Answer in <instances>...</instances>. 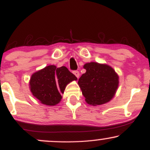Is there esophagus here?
I'll use <instances>...</instances> for the list:
<instances>
[{"label":"esophagus","instance_id":"34e87169","mask_svg":"<svg viewBox=\"0 0 150 150\" xmlns=\"http://www.w3.org/2000/svg\"><path fill=\"white\" fill-rule=\"evenodd\" d=\"M73 73H74V75H75V76L77 77V78H78V77H80V73H79V72L77 71V70H75V71H74Z\"/></svg>","mask_w":150,"mask_h":150}]
</instances>
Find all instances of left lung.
Instances as JSON below:
<instances>
[{
  "mask_svg": "<svg viewBox=\"0 0 150 150\" xmlns=\"http://www.w3.org/2000/svg\"><path fill=\"white\" fill-rule=\"evenodd\" d=\"M86 70L78 80V85L87 104L92 106L108 102L116 94L119 77L113 68L97 62L85 63Z\"/></svg>",
  "mask_w": 150,
  "mask_h": 150,
  "instance_id": "1",
  "label": "left lung"
}]
</instances>
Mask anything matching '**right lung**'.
Returning <instances> with one entry per match:
<instances>
[{
    "instance_id": "add662e5",
    "label": "right lung",
    "mask_w": 150,
    "mask_h": 150,
    "mask_svg": "<svg viewBox=\"0 0 150 150\" xmlns=\"http://www.w3.org/2000/svg\"><path fill=\"white\" fill-rule=\"evenodd\" d=\"M77 78L65 66L56 68L50 65L32 75L30 89L32 94L43 104L55 106L61 101V94L68 84Z\"/></svg>"
}]
</instances>
